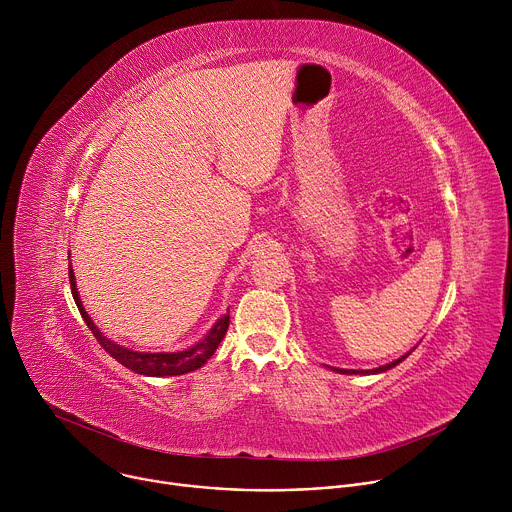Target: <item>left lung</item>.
I'll list each match as a JSON object with an SVG mask.
<instances>
[{
    "mask_svg": "<svg viewBox=\"0 0 512 512\" xmlns=\"http://www.w3.org/2000/svg\"><path fill=\"white\" fill-rule=\"evenodd\" d=\"M411 354V350L407 352V354H403L401 358H397V360H393V362H389V364H383V367H379V369H371V371H354V369H334V367H328V369H332L334 373H340V375H379V373H385V371H389V369H393V367H397L399 362H403L407 356Z\"/></svg>",
    "mask_w": 512,
    "mask_h": 512,
    "instance_id": "left-lung-1",
    "label": "left lung"
}]
</instances>
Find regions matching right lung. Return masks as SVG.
Here are the masks:
<instances>
[{
	"mask_svg": "<svg viewBox=\"0 0 512 512\" xmlns=\"http://www.w3.org/2000/svg\"><path fill=\"white\" fill-rule=\"evenodd\" d=\"M68 277H70L72 298H75V304H77L85 324L89 326V330L97 338V342L119 364H123V367H127L129 371H133L137 375H143V377H174V375H186V373H192V371L200 369L202 364L214 354V350L218 348V344H221V340L225 338V334L229 330L231 316L225 314V316H221V318L214 322V326L206 332V336L202 340H198L196 344H192V346H188L184 350H178V352H139V350H131V348H125V346L113 342L111 338H107L95 326V322L91 320V316L87 314V310L83 308V302L79 298L75 271H72L70 263H68Z\"/></svg>",
	"mask_w": 512,
	"mask_h": 512,
	"instance_id": "add662e5",
	"label": "right lung"
}]
</instances>
